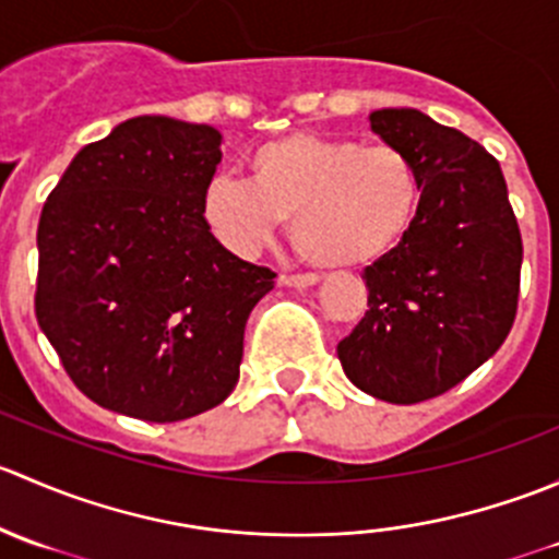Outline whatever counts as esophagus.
<instances>
[{
  "label": "esophagus",
  "mask_w": 559,
  "mask_h": 559,
  "mask_svg": "<svg viewBox=\"0 0 559 559\" xmlns=\"http://www.w3.org/2000/svg\"><path fill=\"white\" fill-rule=\"evenodd\" d=\"M319 281L316 273H281L278 275V284L284 286H313Z\"/></svg>",
  "instance_id": "34e87169"
}]
</instances>
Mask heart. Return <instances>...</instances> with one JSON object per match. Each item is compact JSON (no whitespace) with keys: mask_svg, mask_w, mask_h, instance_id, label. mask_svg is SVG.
Returning a JSON list of instances; mask_svg holds the SVG:
<instances>
[{"mask_svg":"<svg viewBox=\"0 0 559 559\" xmlns=\"http://www.w3.org/2000/svg\"><path fill=\"white\" fill-rule=\"evenodd\" d=\"M421 178L397 145L295 132L259 145L248 183L218 175L202 216L224 246L253 253L278 222L319 267H354L384 257L414 224Z\"/></svg>","mask_w":559,"mask_h":559,"instance_id":"obj_1","label":"heart"}]
</instances>
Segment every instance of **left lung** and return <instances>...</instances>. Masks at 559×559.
<instances>
[{"instance_id": "8db88e82", "label": "left lung", "mask_w": 559, "mask_h": 559, "mask_svg": "<svg viewBox=\"0 0 559 559\" xmlns=\"http://www.w3.org/2000/svg\"><path fill=\"white\" fill-rule=\"evenodd\" d=\"M370 127L414 159L421 200L392 251L365 267L368 311L337 343L354 386L386 403L432 400L509 337L520 306L522 235L498 159L414 107Z\"/></svg>"}]
</instances>
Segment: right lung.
<instances>
[{
	"instance_id": "add662e5",
	"label": "right lung",
	"mask_w": 559,
	"mask_h": 559,
	"mask_svg": "<svg viewBox=\"0 0 559 559\" xmlns=\"http://www.w3.org/2000/svg\"><path fill=\"white\" fill-rule=\"evenodd\" d=\"M207 123L138 116L78 151L37 224L39 330L88 400L180 421L229 397L248 313L275 273L202 216L222 162Z\"/></svg>"
}]
</instances>
